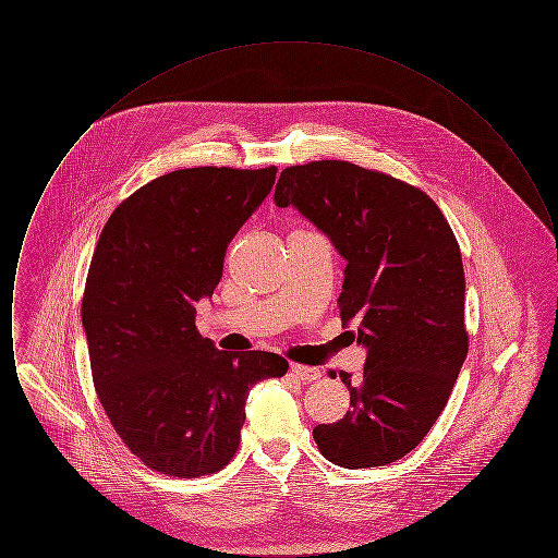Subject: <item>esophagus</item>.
Returning <instances> with one entry per match:
<instances>
[{
    "label": "esophagus",
    "instance_id": "esophagus-1",
    "mask_svg": "<svg viewBox=\"0 0 558 558\" xmlns=\"http://www.w3.org/2000/svg\"><path fill=\"white\" fill-rule=\"evenodd\" d=\"M291 372L299 380H303V383H314V380H318L319 376H322L319 368L303 366V364H292Z\"/></svg>",
    "mask_w": 558,
    "mask_h": 558
}]
</instances>
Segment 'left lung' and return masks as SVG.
I'll return each mask as SVG.
<instances>
[{
    "mask_svg": "<svg viewBox=\"0 0 558 558\" xmlns=\"http://www.w3.org/2000/svg\"><path fill=\"white\" fill-rule=\"evenodd\" d=\"M274 201L296 207L345 257L341 319L357 324L368 349L357 380L339 372L345 416L316 426L314 439L345 469L391 464L425 439L469 353L458 240L421 187L347 160L287 167Z\"/></svg>",
    "mask_w": 558,
    "mask_h": 558,
    "instance_id": "8db88e82",
    "label": "left lung"
}]
</instances>
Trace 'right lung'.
I'll return each instance as SVG.
<instances>
[{
  "instance_id": "right-lung-1",
  "label": "right lung",
  "mask_w": 558,
  "mask_h": 558,
  "mask_svg": "<svg viewBox=\"0 0 558 558\" xmlns=\"http://www.w3.org/2000/svg\"><path fill=\"white\" fill-rule=\"evenodd\" d=\"M274 182V165L171 171L128 196L96 244L81 303L94 387L121 441L160 475L221 471L248 391L289 371L276 353L219 351L194 324Z\"/></svg>"
}]
</instances>
